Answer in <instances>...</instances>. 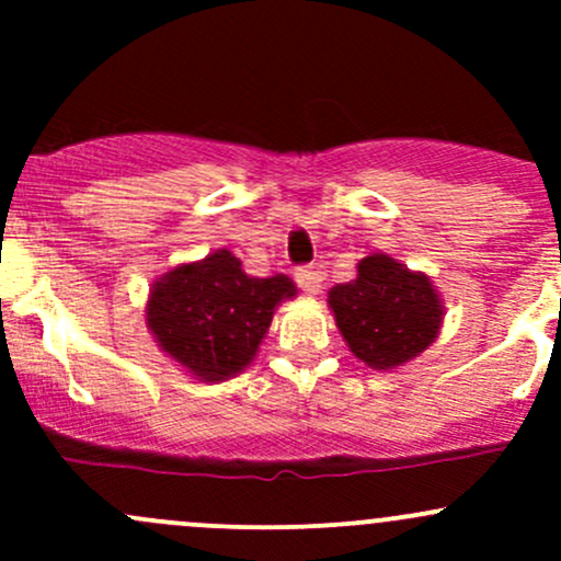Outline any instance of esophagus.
Segmentation results:
<instances>
[{"mask_svg":"<svg viewBox=\"0 0 561 561\" xmlns=\"http://www.w3.org/2000/svg\"><path fill=\"white\" fill-rule=\"evenodd\" d=\"M293 276H296L298 287H301L304 293H309V296H314V293H320V271L314 268V265H298L296 271H293Z\"/></svg>","mask_w":561,"mask_h":561,"instance_id":"obj_1","label":"esophagus"}]
</instances>
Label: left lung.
I'll list each match as a JSON object with an SVG mask.
<instances>
[{
  "instance_id": "8db88e82",
  "label": "left lung",
  "mask_w": 561,
  "mask_h": 561,
  "mask_svg": "<svg viewBox=\"0 0 561 561\" xmlns=\"http://www.w3.org/2000/svg\"><path fill=\"white\" fill-rule=\"evenodd\" d=\"M344 342L371 369L407 364L437 339L443 301L428 276L388 254L358 263V279L328 293Z\"/></svg>"
}]
</instances>
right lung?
<instances>
[{
  "label": "right lung",
  "instance_id": "right-lung-1",
  "mask_svg": "<svg viewBox=\"0 0 561 561\" xmlns=\"http://www.w3.org/2000/svg\"><path fill=\"white\" fill-rule=\"evenodd\" d=\"M296 296L287 276H247L228 249L179 265L154 285L146 309L160 347L201 380H228L254 358L282 298Z\"/></svg>",
  "mask_w": 561,
  "mask_h": 561
}]
</instances>
